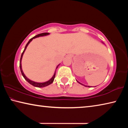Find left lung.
Masks as SVG:
<instances>
[{"mask_svg":"<svg viewBox=\"0 0 128 128\" xmlns=\"http://www.w3.org/2000/svg\"><path fill=\"white\" fill-rule=\"evenodd\" d=\"M78 82V83L79 84H81V85H84V86H86V87H88V88H90V86H86V85H83V84H81V83H80V82H79L78 81H77Z\"/></svg>","mask_w":128,"mask_h":128,"instance_id":"obj_1","label":"left lung"}]
</instances>
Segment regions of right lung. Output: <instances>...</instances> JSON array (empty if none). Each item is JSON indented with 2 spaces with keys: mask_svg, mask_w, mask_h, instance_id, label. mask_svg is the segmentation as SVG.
<instances>
[{
  "mask_svg": "<svg viewBox=\"0 0 128 128\" xmlns=\"http://www.w3.org/2000/svg\"><path fill=\"white\" fill-rule=\"evenodd\" d=\"M50 33H41V34H38V35H36V36H34V37H33L32 38L30 39V40H29V42H28V43L26 44L25 46V49L24 50L23 52L22 53V54H21V59H20V70H21V74H22V76L24 77V78L25 79L26 81H27L30 84H31L32 85H33L34 86H35V87H37V88H43V87H46V86H48L49 85H50V84H51L52 83L54 80V78H55V74H56V70L55 73H54V74L52 76V77L51 78L50 80H49L48 81H47L46 82H35V81H32V80H29V78H28V77H26V76L25 75L23 71H22V66H21V60H22V56L24 55V52L26 50V49L27 47L28 46V44H29V43H30V42L33 40V39L34 38H36L37 37H39V36H47V35H49ZM60 64L58 65V66H57V67H56V69L58 68V66H59Z\"/></svg>",
  "mask_w": 128,
  "mask_h": 128,
  "instance_id": "right-lung-1",
  "label": "right lung"
}]
</instances>
